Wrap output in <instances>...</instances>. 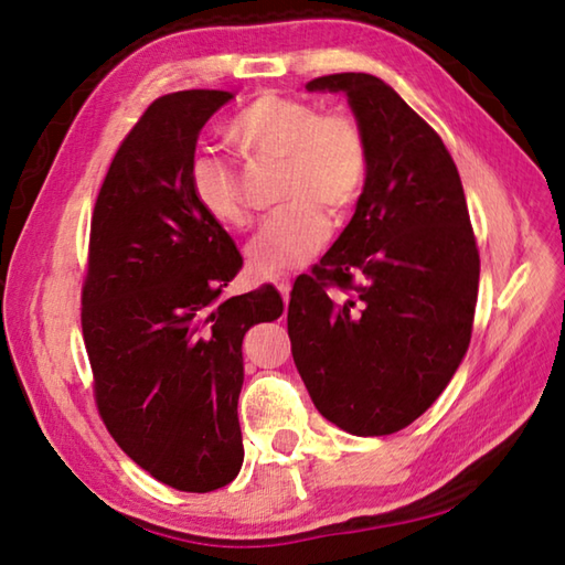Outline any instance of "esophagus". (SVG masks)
Masks as SVG:
<instances>
[{
  "label": "esophagus",
  "mask_w": 565,
  "mask_h": 565,
  "mask_svg": "<svg viewBox=\"0 0 565 565\" xmlns=\"http://www.w3.org/2000/svg\"><path fill=\"white\" fill-rule=\"evenodd\" d=\"M276 289H279V294H281V299L289 303V291H291V281H289V276H286V279H276Z\"/></svg>",
  "instance_id": "obj_1"
}]
</instances>
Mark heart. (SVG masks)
<instances>
[{"label":"heart","instance_id":"b5f03b06","mask_svg":"<svg viewBox=\"0 0 565 565\" xmlns=\"http://www.w3.org/2000/svg\"><path fill=\"white\" fill-rule=\"evenodd\" d=\"M224 137L248 157L284 159V202L289 206L264 222L246 246L256 279H281L321 252L333 214L356 204L369 174V147L351 117L323 114L317 104L262 94L228 119ZM189 191L206 218L244 228L248 209L234 169L216 157L189 164Z\"/></svg>","mask_w":565,"mask_h":565}]
</instances>
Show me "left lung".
<instances>
[{
    "instance_id": "8db88e82",
    "label": "left lung",
    "mask_w": 565,
    "mask_h": 565,
    "mask_svg": "<svg viewBox=\"0 0 565 565\" xmlns=\"http://www.w3.org/2000/svg\"><path fill=\"white\" fill-rule=\"evenodd\" d=\"M306 89L349 99L369 174L349 226L294 284V363L331 424L396 434L444 394L471 341L481 259L461 177L441 137L379 76L329 74Z\"/></svg>"
}]
</instances>
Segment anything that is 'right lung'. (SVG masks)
I'll return each mask as SVG.
<instances>
[{
  "instance_id": "add662e5",
  "label": "right lung",
  "mask_w": 565,
  "mask_h": 565,
  "mask_svg": "<svg viewBox=\"0 0 565 565\" xmlns=\"http://www.w3.org/2000/svg\"><path fill=\"white\" fill-rule=\"evenodd\" d=\"M232 92L157 99L121 141L92 216L82 331L99 414L157 481L189 493L244 461V333L284 313L274 286L222 301L242 256L189 191L196 141Z\"/></svg>"
}]
</instances>
